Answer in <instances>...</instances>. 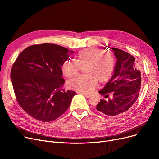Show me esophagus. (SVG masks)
I'll return each instance as SVG.
<instances>
[{"label":"esophagus","instance_id":"1","mask_svg":"<svg viewBox=\"0 0 159 159\" xmlns=\"http://www.w3.org/2000/svg\"><path fill=\"white\" fill-rule=\"evenodd\" d=\"M83 95H84L85 97H86L87 98H89V97H90L91 96V94H88V93H83Z\"/></svg>","mask_w":159,"mask_h":159}]
</instances>
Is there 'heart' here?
I'll return each mask as SVG.
<instances>
[{"instance_id":"b5f03b06","label":"heart","mask_w":159,"mask_h":159,"mask_svg":"<svg viewBox=\"0 0 159 159\" xmlns=\"http://www.w3.org/2000/svg\"><path fill=\"white\" fill-rule=\"evenodd\" d=\"M116 60L110 52H103L97 47L82 49L77 55V60H66L62 66L64 75L68 78L77 76L80 66H85L86 75H81L68 82V86L82 93H90L97 86L98 82L104 83L109 80L114 71Z\"/></svg>"}]
</instances>
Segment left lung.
<instances>
[{"label": "left lung", "mask_w": 159, "mask_h": 159, "mask_svg": "<svg viewBox=\"0 0 159 159\" xmlns=\"http://www.w3.org/2000/svg\"><path fill=\"white\" fill-rule=\"evenodd\" d=\"M117 58L114 74L106 86L99 91L105 98L100 100L97 110L107 116H118L128 111L135 104L139 95L141 74L135 58L120 49L112 48Z\"/></svg>", "instance_id": "8db88e82"}]
</instances>
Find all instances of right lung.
<instances>
[{
	"mask_svg": "<svg viewBox=\"0 0 159 159\" xmlns=\"http://www.w3.org/2000/svg\"><path fill=\"white\" fill-rule=\"evenodd\" d=\"M68 52L53 44L32 45L24 49L13 64L11 79L16 101L36 120L51 122L58 118L76 94L63 89L61 66L70 57Z\"/></svg>",
	"mask_w": 159,
	"mask_h": 159,
	"instance_id": "add662e5",
	"label": "right lung"
}]
</instances>
